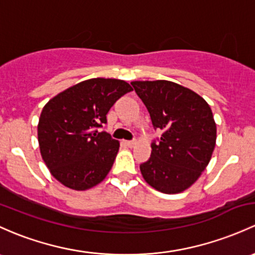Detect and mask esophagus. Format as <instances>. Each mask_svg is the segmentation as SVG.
I'll list each match as a JSON object with an SVG mask.
<instances>
[{
    "label": "esophagus",
    "instance_id": "34e87169",
    "mask_svg": "<svg viewBox=\"0 0 255 255\" xmlns=\"http://www.w3.org/2000/svg\"><path fill=\"white\" fill-rule=\"evenodd\" d=\"M125 143H126V145L128 146V148H133V146L135 145V141L134 140H126Z\"/></svg>",
    "mask_w": 255,
    "mask_h": 255
}]
</instances>
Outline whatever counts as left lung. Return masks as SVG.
Returning a JSON list of instances; mask_svg holds the SVG:
<instances>
[{
  "label": "left lung",
  "mask_w": 255,
  "mask_h": 255,
  "mask_svg": "<svg viewBox=\"0 0 255 255\" xmlns=\"http://www.w3.org/2000/svg\"><path fill=\"white\" fill-rule=\"evenodd\" d=\"M130 84L148 109L159 144L140 165L146 183L165 194L181 193L199 178L216 144V123L204 99L170 80H135Z\"/></svg>",
  "instance_id": "1"
}]
</instances>
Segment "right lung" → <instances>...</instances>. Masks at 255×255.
<instances>
[{"instance_id": "right-lung-1", "label": "right lung", "mask_w": 255, "mask_h": 255, "mask_svg": "<svg viewBox=\"0 0 255 255\" xmlns=\"http://www.w3.org/2000/svg\"><path fill=\"white\" fill-rule=\"evenodd\" d=\"M132 90L125 80L93 78L63 90L44 106L37 125L40 152L64 187L87 191L105 179L120 141L98 128L106 123L114 104Z\"/></svg>"}]
</instances>
